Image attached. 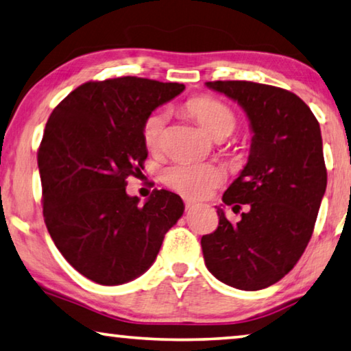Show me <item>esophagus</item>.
Listing matches in <instances>:
<instances>
[{"label": "esophagus", "instance_id": "esophagus-1", "mask_svg": "<svg viewBox=\"0 0 351 351\" xmlns=\"http://www.w3.org/2000/svg\"><path fill=\"white\" fill-rule=\"evenodd\" d=\"M184 205H186V209H192L193 206H195V203L191 200H184Z\"/></svg>", "mask_w": 351, "mask_h": 351}]
</instances>
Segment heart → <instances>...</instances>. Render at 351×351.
<instances>
[{"mask_svg":"<svg viewBox=\"0 0 351 351\" xmlns=\"http://www.w3.org/2000/svg\"><path fill=\"white\" fill-rule=\"evenodd\" d=\"M187 110L193 114L209 135L227 137L237 125V114L227 104L214 97H195L187 102ZM167 125V113L156 110L146 117L142 129L143 142L149 151H158L162 145ZM162 180L169 187L189 198H203L223 181V171L217 165L203 162L182 160L167 167Z\"/></svg>","mask_w":351,"mask_h":351,"instance_id":"b5f03b06","label":"heart"}]
</instances>
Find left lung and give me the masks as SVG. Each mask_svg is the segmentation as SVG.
Returning a JSON list of instances; mask_svg holds the SVG:
<instances>
[{"label": "left lung", "instance_id": "8db88e82", "mask_svg": "<svg viewBox=\"0 0 351 351\" xmlns=\"http://www.w3.org/2000/svg\"><path fill=\"white\" fill-rule=\"evenodd\" d=\"M244 110L252 130L247 164L222 197L232 224L217 206L219 227L202 238L209 273L234 289L276 284L301 258L326 191L320 124L296 94L254 82H206Z\"/></svg>", "mask_w": 351, "mask_h": 351}]
</instances>
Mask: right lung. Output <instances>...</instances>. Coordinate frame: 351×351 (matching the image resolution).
Masks as SVG:
<instances>
[{
	"instance_id": "right-lung-1",
	"label": "right lung",
	"mask_w": 351,
	"mask_h": 351,
	"mask_svg": "<svg viewBox=\"0 0 351 351\" xmlns=\"http://www.w3.org/2000/svg\"><path fill=\"white\" fill-rule=\"evenodd\" d=\"M182 91L138 77L88 82L45 124L38 151L45 226L62 257L96 284L142 276L184 213L170 191L154 189L143 206L125 192V178L142 173L148 158L146 117Z\"/></svg>"
}]
</instances>
